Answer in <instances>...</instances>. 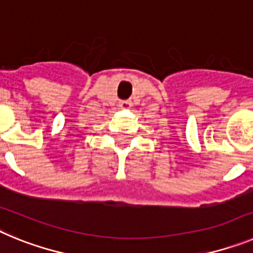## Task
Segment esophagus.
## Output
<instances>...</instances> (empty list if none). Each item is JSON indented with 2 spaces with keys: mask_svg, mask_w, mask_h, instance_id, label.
I'll use <instances>...</instances> for the list:
<instances>
[{
  "mask_svg": "<svg viewBox=\"0 0 253 253\" xmlns=\"http://www.w3.org/2000/svg\"><path fill=\"white\" fill-rule=\"evenodd\" d=\"M130 106H131V102H129V101L120 102V107H122V109H128V107H130Z\"/></svg>",
  "mask_w": 253,
  "mask_h": 253,
  "instance_id": "esophagus-1",
  "label": "esophagus"
}]
</instances>
